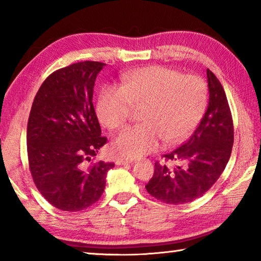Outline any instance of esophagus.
Instances as JSON below:
<instances>
[{
    "instance_id": "obj_1",
    "label": "esophagus",
    "mask_w": 261,
    "mask_h": 261,
    "mask_svg": "<svg viewBox=\"0 0 261 261\" xmlns=\"http://www.w3.org/2000/svg\"><path fill=\"white\" fill-rule=\"evenodd\" d=\"M132 161L131 160H126V159H117L116 160V165L118 166H125V165H131Z\"/></svg>"
}]
</instances>
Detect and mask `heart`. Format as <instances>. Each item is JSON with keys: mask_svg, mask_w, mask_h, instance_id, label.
<instances>
[{"mask_svg": "<svg viewBox=\"0 0 261 261\" xmlns=\"http://www.w3.org/2000/svg\"><path fill=\"white\" fill-rule=\"evenodd\" d=\"M207 106V86L196 74H184L151 65L123 76L121 87L106 85L99 92L95 110L109 130L125 125L131 108H140L141 124L129 127L114 139L118 156L138 159L166 144L187 139Z\"/></svg>", "mask_w": 261, "mask_h": 261, "instance_id": "obj_1", "label": "heart"}]
</instances>
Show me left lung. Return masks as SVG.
<instances>
[{
    "label": "left lung",
    "instance_id": "8db88e82",
    "mask_svg": "<svg viewBox=\"0 0 261 261\" xmlns=\"http://www.w3.org/2000/svg\"><path fill=\"white\" fill-rule=\"evenodd\" d=\"M210 101L204 117L190 139L171 153L166 161L179 165L169 168L155 162L147 192L166 204L180 205L201 197L213 187L230 158L233 124L224 90L211 70H206Z\"/></svg>",
    "mask_w": 261,
    "mask_h": 261
}]
</instances>
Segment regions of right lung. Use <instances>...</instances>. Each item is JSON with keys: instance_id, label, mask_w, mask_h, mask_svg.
Listing matches in <instances>:
<instances>
[{"instance_id": "add662e5", "label": "right lung", "mask_w": 261, "mask_h": 261, "mask_svg": "<svg viewBox=\"0 0 261 261\" xmlns=\"http://www.w3.org/2000/svg\"><path fill=\"white\" fill-rule=\"evenodd\" d=\"M105 65L85 61L53 72L31 108V175L39 192L61 211H83L98 201L114 167L103 161L87 166L107 143L92 102L96 76Z\"/></svg>"}]
</instances>
